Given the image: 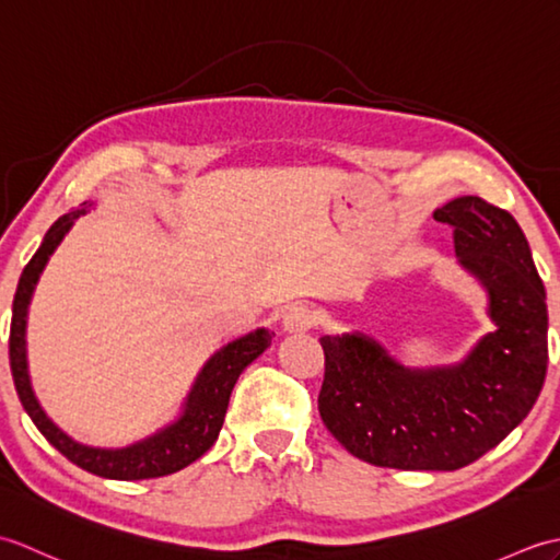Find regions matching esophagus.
Wrapping results in <instances>:
<instances>
[{
  "label": "esophagus",
  "mask_w": 560,
  "mask_h": 560,
  "mask_svg": "<svg viewBox=\"0 0 560 560\" xmlns=\"http://www.w3.org/2000/svg\"><path fill=\"white\" fill-rule=\"evenodd\" d=\"M315 325V313L307 305H291L287 315H283V329L287 331H305Z\"/></svg>",
  "instance_id": "esophagus-1"
}]
</instances>
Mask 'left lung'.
<instances>
[{
    "instance_id": "8db88e82",
    "label": "left lung",
    "mask_w": 560,
    "mask_h": 560,
    "mask_svg": "<svg viewBox=\"0 0 560 560\" xmlns=\"http://www.w3.org/2000/svg\"><path fill=\"white\" fill-rule=\"evenodd\" d=\"M455 229L459 267L489 295L495 325L455 365L407 368L361 331L323 337L317 407L327 431L375 467L455 471L532 411L549 363V311L517 221L481 197L433 211Z\"/></svg>"
}]
</instances>
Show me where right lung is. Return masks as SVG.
Returning <instances> with one entry per match:
<instances>
[{"label":"right lung","instance_id":"right-lung-1","mask_svg":"<svg viewBox=\"0 0 560 560\" xmlns=\"http://www.w3.org/2000/svg\"><path fill=\"white\" fill-rule=\"evenodd\" d=\"M91 209L93 201H83L79 209L59 217L50 225V231L45 233L38 253L33 255V259L21 273L14 295V307H11V375H14L16 395L35 428L45 435L47 443L62 452V455L69 462H74L77 467L96 474V477L117 481L165 477V474L185 469L187 464L199 459L213 443H217L237 377H241L245 368L269 347L273 331L259 327L229 343H223L219 351H213L209 355V361L201 365L192 387H189V395L185 397L180 416H177L173 423L159 428V431L151 433L149 438L137 440V443L125 447H93L69 438L62 428L45 413L40 401L35 399L26 359V323L35 283H38L45 265L50 261L57 245L65 241V235L71 231L74 221Z\"/></svg>","mask_w":560,"mask_h":560}]
</instances>
